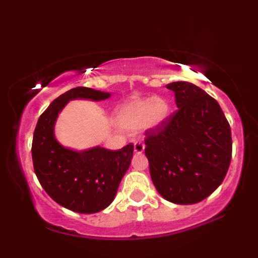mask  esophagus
<instances>
[{
	"mask_svg": "<svg viewBox=\"0 0 258 258\" xmlns=\"http://www.w3.org/2000/svg\"><path fill=\"white\" fill-rule=\"evenodd\" d=\"M134 151H135L136 154H142L144 151V144L141 142V141H137L134 144Z\"/></svg>",
	"mask_w": 258,
	"mask_h": 258,
	"instance_id": "esophagus-1",
	"label": "esophagus"
}]
</instances>
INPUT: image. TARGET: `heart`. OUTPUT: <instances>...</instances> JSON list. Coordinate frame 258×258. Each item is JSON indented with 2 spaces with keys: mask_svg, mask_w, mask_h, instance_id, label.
I'll return each instance as SVG.
<instances>
[{
  "mask_svg": "<svg viewBox=\"0 0 258 258\" xmlns=\"http://www.w3.org/2000/svg\"><path fill=\"white\" fill-rule=\"evenodd\" d=\"M171 115V104L161 96L140 97L122 104L116 109L114 123L125 132L140 129L155 130L161 128Z\"/></svg>",
  "mask_w": 258,
  "mask_h": 258,
  "instance_id": "b5f03b06",
  "label": "heart"
}]
</instances>
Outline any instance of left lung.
<instances>
[{
    "instance_id": "8db88e82",
    "label": "left lung",
    "mask_w": 258,
    "mask_h": 258,
    "mask_svg": "<svg viewBox=\"0 0 258 258\" xmlns=\"http://www.w3.org/2000/svg\"><path fill=\"white\" fill-rule=\"evenodd\" d=\"M178 110L147 134L146 156L160 195L175 204L207 199L227 175L231 161L230 125L216 100L189 82L165 86Z\"/></svg>"
}]
</instances>
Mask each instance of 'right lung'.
Wrapping results in <instances>:
<instances>
[{
  "instance_id": "1",
  "label": "right lung",
  "mask_w": 258,
  "mask_h": 258,
  "mask_svg": "<svg viewBox=\"0 0 258 258\" xmlns=\"http://www.w3.org/2000/svg\"><path fill=\"white\" fill-rule=\"evenodd\" d=\"M110 96L107 91L74 88L51 102L35 128L31 147L35 174L56 203L75 213L94 214L110 206L132 163L134 146L115 151L100 146L73 149L56 139V121L70 101L101 102Z\"/></svg>"
}]
</instances>
